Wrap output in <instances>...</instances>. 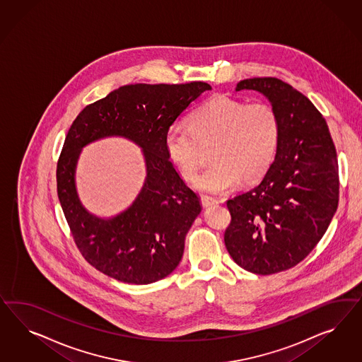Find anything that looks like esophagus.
Wrapping results in <instances>:
<instances>
[{
    "label": "esophagus",
    "instance_id": "obj_1",
    "mask_svg": "<svg viewBox=\"0 0 362 362\" xmlns=\"http://www.w3.org/2000/svg\"><path fill=\"white\" fill-rule=\"evenodd\" d=\"M220 202L218 199H214V197H207V195H203L202 197V206L204 209H209V207H214V206H218Z\"/></svg>",
    "mask_w": 362,
    "mask_h": 362
}]
</instances>
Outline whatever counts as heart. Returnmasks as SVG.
<instances>
[{
  "instance_id": "heart-1",
  "label": "heart",
  "mask_w": 362,
  "mask_h": 362,
  "mask_svg": "<svg viewBox=\"0 0 362 362\" xmlns=\"http://www.w3.org/2000/svg\"><path fill=\"white\" fill-rule=\"evenodd\" d=\"M188 126L175 124L165 135L167 156L186 180L197 175L202 147L212 146V165L195 180V188L211 195L226 194L240 183L265 175L280 139L276 110L267 102L247 103L215 95L188 115Z\"/></svg>"
}]
</instances>
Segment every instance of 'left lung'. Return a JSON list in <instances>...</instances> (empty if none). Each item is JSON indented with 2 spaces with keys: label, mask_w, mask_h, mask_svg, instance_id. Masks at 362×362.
Returning a JSON list of instances; mask_svg holds the SVG:
<instances>
[{
  "label": "left lung",
  "mask_w": 362,
  "mask_h": 362,
  "mask_svg": "<svg viewBox=\"0 0 362 362\" xmlns=\"http://www.w3.org/2000/svg\"><path fill=\"white\" fill-rule=\"evenodd\" d=\"M276 110L280 139L262 183L227 202L226 248L245 271L272 274L304 260L339 206V165L328 124L315 105L277 78L240 81Z\"/></svg>",
  "instance_id": "8db88e82"
}]
</instances>
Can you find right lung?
I'll use <instances>...</instances> for the list:
<instances>
[{
    "label": "right lung",
    "instance_id": "add662e5",
    "mask_svg": "<svg viewBox=\"0 0 362 362\" xmlns=\"http://www.w3.org/2000/svg\"><path fill=\"white\" fill-rule=\"evenodd\" d=\"M206 90V82L126 85L86 106L69 129L57 165L58 199L79 252L102 274L127 284H151L180 263L202 204L167 156L165 135ZM110 136L143 148L146 179L130 208L98 218L78 200L75 171L81 148Z\"/></svg>",
    "mask_w": 362,
    "mask_h": 362
}]
</instances>
